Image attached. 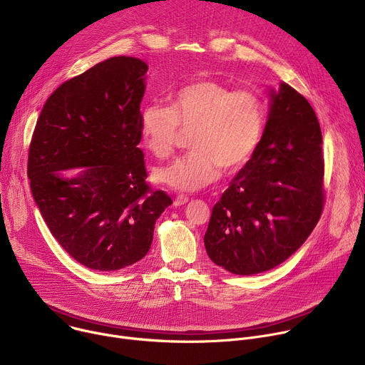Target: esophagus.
Listing matches in <instances>:
<instances>
[{
    "label": "esophagus",
    "instance_id": "obj_1",
    "mask_svg": "<svg viewBox=\"0 0 365 365\" xmlns=\"http://www.w3.org/2000/svg\"><path fill=\"white\" fill-rule=\"evenodd\" d=\"M189 200V196H186V195H178L176 197H175V206H180V205H185L186 202Z\"/></svg>",
    "mask_w": 365,
    "mask_h": 365
}]
</instances>
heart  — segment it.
I'll use <instances>...</instances> for the list:
<instances>
[{
	"label": "heart",
	"instance_id": "obj_1",
	"mask_svg": "<svg viewBox=\"0 0 365 365\" xmlns=\"http://www.w3.org/2000/svg\"><path fill=\"white\" fill-rule=\"evenodd\" d=\"M266 128L263 98L248 89L232 91L215 81L189 83L169 98V106L150 103L140 117V137L158 159L173 153L180 133L189 151L155 169L154 179L175 190L193 192L245 166Z\"/></svg>",
	"mask_w": 365,
	"mask_h": 365
}]
</instances>
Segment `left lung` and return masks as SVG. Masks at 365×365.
<instances>
[{
  "label": "left lung",
  "instance_id": "8db88e82",
  "mask_svg": "<svg viewBox=\"0 0 365 365\" xmlns=\"http://www.w3.org/2000/svg\"><path fill=\"white\" fill-rule=\"evenodd\" d=\"M264 134L212 207L205 248L234 274L251 276L287 259L317 227L325 202L322 133L304 96L272 91Z\"/></svg>",
  "mask_w": 365,
  "mask_h": 365
}]
</instances>
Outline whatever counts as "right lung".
Segmentation results:
<instances>
[{"label":"right lung","instance_id":"obj_1","mask_svg":"<svg viewBox=\"0 0 365 365\" xmlns=\"http://www.w3.org/2000/svg\"><path fill=\"white\" fill-rule=\"evenodd\" d=\"M148 66L103 61L63 82L38 115L27 175L51 235L78 263L98 272L128 267L148 252L170 196L145 182L140 102ZM85 167L73 180L60 172Z\"/></svg>","mask_w":365,"mask_h":365}]
</instances>
